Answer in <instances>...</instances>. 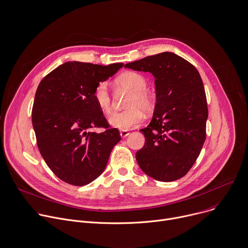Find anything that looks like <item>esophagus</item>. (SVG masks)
I'll use <instances>...</instances> for the list:
<instances>
[{
	"mask_svg": "<svg viewBox=\"0 0 248 248\" xmlns=\"http://www.w3.org/2000/svg\"><path fill=\"white\" fill-rule=\"evenodd\" d=\"M120 134H121V136H122L123 138H124V137H126V136L129 134V131H127V130H121V131H120Z\"/></svg>",
	"mask_w": 248,
	"mask_h": 248,
	"instance_id": "34e87169",
	"label": "esophagus"
}]
</instances>
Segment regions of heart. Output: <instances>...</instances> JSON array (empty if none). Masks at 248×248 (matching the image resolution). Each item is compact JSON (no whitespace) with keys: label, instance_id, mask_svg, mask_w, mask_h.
<instances>
[{"label":"heart","instance_id":"1","mask_svg":"<svg viewBox=\"0 0 248 248\" xmlns=\"http://www.w3.org/2000/svg\"><path fill=\"white\" fill-rule=\"evenodd\" d=\"M116 85L130 92L126 99L124 111L114 113L110 119V124L121 130H129L144 121V112L150 113L155 108V99L146 90L148 82L146 78L136 72H125L116 79ZM93 99L99 110L109 115L112 112V98L107 84L99 82L93 91Z\"/></svg>","mask_w":248,"mask_h":248}]
</instances>
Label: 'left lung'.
I'll return each instance as SVG.
<instances>
[{
	"label": "left lung",
	"mask_w": 248,
	"mask_h": 248,
	"mask_svg": "<svg viewBox=\"0 0 248 248\" xmlns=\"http://www.w3.org/2000/svg\"><path fill=\"white\" fill-rule=\"evenodd\" d=\"M155 77L154 116L140 131L144 147L136 153L140 169L150 177L170 182L194 166L206 137L208 109L200 73L173 52H161L124 65Z\"/></svg>",
	"instance_id": "1"
}]
</instances>
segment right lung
I'll return each instance as SVG.
<instances>
[{
	"label": "right lung",
	"instance_id": "right-lung-1",
	"mask_svg": "<svg viewBox=\"0 0 248 248\" xmlns=\"http://www.w3.org/2000/svg\"><path fill=\"white\" fill-rule=\"evenodd\" d=\"M123 66L66 62L40 82L32 109L37 145L47 167L65 183L84 186L95 180L121 140L119 129L111 128L95 104L93 91ZM94 127L105 130L93 132Z\"/></svg>",
	"mask_w": 248,
	"mask_h": 248
}]
</instances>
